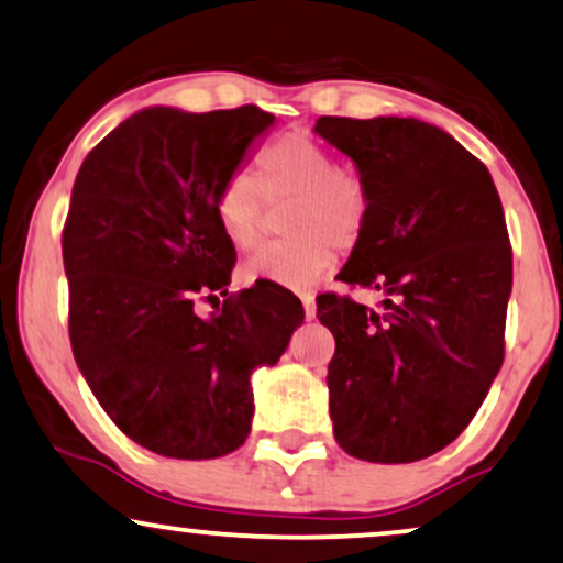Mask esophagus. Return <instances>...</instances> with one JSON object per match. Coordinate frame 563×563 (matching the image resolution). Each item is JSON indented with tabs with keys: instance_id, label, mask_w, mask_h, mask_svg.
<instances>
[{
	"instance_id": "34e87169",
	"label": "esophagus",
	"mask_w": 563,
	"mask_h": 563,
	"mask_svg": "<svg viewBox=\"0 0 563 563\" xmlns=\"http://www.w3.org/2000/svg\"><path fill=\"white\" fill-rule=\"evenodd\" d=\"M301 301H303V314H306V319H317V301H314V296H301Z\"/></svg>"
}]
</instances>
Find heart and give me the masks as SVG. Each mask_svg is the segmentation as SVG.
<instances>
[{
    "label": "heart",
    "instance_id": "1",
    "mask_svg": "<svg viewBox=\"0 0 563 563\" xmlns=\"http://www.w3.org/2000/svg\"><path fill=\"white\" fill-rule=\"evenodd\" d=\"M260 181L236 170L220 184L216 218L236 249L257 241L265 199H294L288 212V241L260 246L239 265L244 283H269L286 290H309L330 273L338 249H351L364 233L368 195L364 181L334 166L332 153L309 134L290 132L260 155Z\"/></svg>",
    "mask_w": 563,
    "mask_h": 563
}]
</instances>
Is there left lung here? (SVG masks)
<instances>
[{
  "label": "left lung",
  "mask_w": 563,
  "mask_h": 563,
  "mask_svg": "<svg viewBox=\"0 0 563 563\" xmlns=\"http://www.w3.org/2000/svg\"><path fill=\"white\" fill-rule=\"evenodd\" d=\"M368 195L340 269L382 309L330 296L327 368L334 441L368 462L431 457L465 431L504 361L511 246L488 168L421 119L319 117Z\"/></svg>",
  "instance_id": "left-lung-1"
}]
</instances>
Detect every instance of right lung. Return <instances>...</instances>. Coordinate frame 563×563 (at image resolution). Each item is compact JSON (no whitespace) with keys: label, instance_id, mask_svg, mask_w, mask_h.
<instances>
[{"label":"right lung","instance_id":"1","mask_svg":"<svg viewBox=\"0 0 563 563\" xmlns=\"http://www.w3.org/2000/svg\"><path fill=\"white\" fill-rule=\"evenodd\" d=\"M273 113L257 106L132 113L82 161L62 236L77 368L113 423L163 457L212 460L252 431V374L275 366L303 322L294 298L254 286L220 314L236 252L216 195ZM218 298V296H216Z\"/></svg>","mask_w":563,"mask_h":563}]
</instances>
